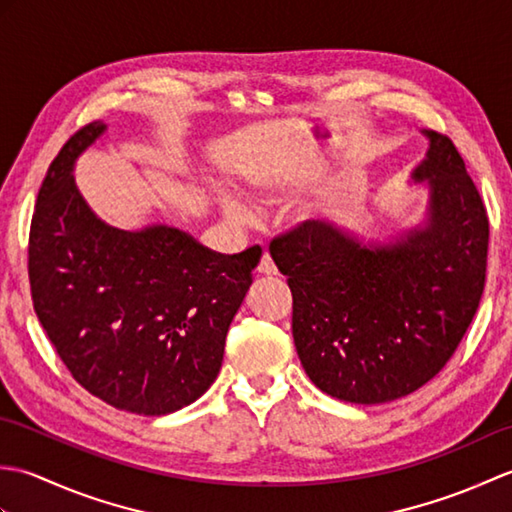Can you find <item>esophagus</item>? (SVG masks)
<instances>
[{
	"mask_svg": "<svg viewBox=\"0 0 512 512\" xmlns=\"http://www.w3.org/2000/svg\"><path fill=\"white\" fill-rule=\"evenodd\" d=\"M257 273L262 277H275L277 275V266H275L273 257H270L268 250L262 255V262H259V266H257Z\"/></svg>",
	"mask_w": 512,
	"mask_h": 512,
	"instance_id": "1",
	"label": "esophagus"
}]
</instances>
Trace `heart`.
I'll return each instance as SVG.
<instances>
[{
    "label": "heart",
    "instance_id": "b5f03b06",
    "mask_svg": "<svg viewBox=\"0 0 512 512\" xmlns=\"http://www.w3.org/2000/svg\"><path fill=\"white\" fill-rule=\"evenodd\" d=\"M257 187H264V182H257ZM228 209H231V213H239V206L235 202H228Z\"/></svg>",
    "mask_w": 512,
    "mask_h": 512
}]
</instances>
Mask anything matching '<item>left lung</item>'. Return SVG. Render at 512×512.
<instances>
[{
	"label": "left lung",
	"instance_id": "obj_1",
	"mask_svg": "<svg viewBox=\"0 0 512 512\" xmlns=\"http://www.w3.org/2000/svg\"><path fill=\"white\" fill-rule=\"evenodd\" d=\"M427 226L367 248L308 220L270 242L292 292V336L325 394L378 405L411 394L458 350L486 284L488 215L453 140L427 132Z\"/></svg>",
	"mask_w": 512,
	"mask_h": 512
}]
</instances>
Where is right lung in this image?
I'll list each match as a JSON object with an SVG mask.
<instances>
[{
  "label": "right lung",
  "instance_id": "right-lung-1",
  "mask_svg": "<svg viewBox=\"0 0 512 512\" xmlns=\"http://www.w3.org/2000/svg\"><path fill=\"white\" fill-rule=\"evenodd\" d=\"M103 129H76L41 182L28 237L32 306L76 383L116 409L165 416L220 374L262 248L224 257L178 228L103 224L72 178L74 158Z\"/></svg>",
  "mask_w": 512,
  "mask_h": 512
}]
</instances>
